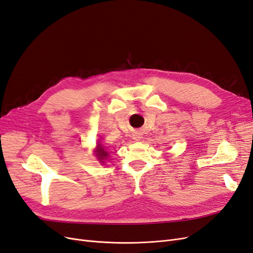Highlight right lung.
Segmentation results:
<instances>
[{
  "label": "right lung",
  "instance_id": "add662e5",
  "mask_svg": "<svg viewBox=\"0 0 253 253\" xmlns=\"http://www.w3.org/2000/svg\"><path fill=\"white\" fill-rule=\"evenodd\" d=\"M97 156L100 157V159H104V157L108 156V152H105L101 147H98V151H97Z\"/></svg>",
  "mask_w": 253,
  "mask_h": 253
}]
</instances>
